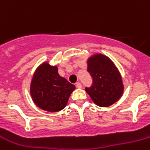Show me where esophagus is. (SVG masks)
<instances>
[{"instance_id":"obj_1","label":"esophagus","mask_w":150,"mask_h":150,"mask_svg":"<svg viewBox=\"0 0 150 150\" xmlns=\"http://www.w3.org/2000/svg\"><path fill=\"white\" fill-rule=\"evenodd\" d=\"M76 87L78 88V89H81V88L82 87L81 83H80V82H77V83H76Z\"/></svg>"}]
</instances>
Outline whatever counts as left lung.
Wrapping results in <instances>:
<instances>
[{"label":"left lung","instance_id":"left-lung-1","mask_svg":"<svg viewBox=\"0 0 150 150\" xmlns=\"http://www.w3.org/2000/svg\"><path fill=\"white\" fill-rule=\"evenodd\" d=\"M86 63L93 83L85 90L97 106L110 107L124 93V86L118 69L109 57L101 53L92 54Z\"/></svg>","mask_w":150,"mask_h":150}]
</instances>
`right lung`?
Here are the masks:
<instances>
[{
    "mask_svg": "<svg viewBox=\"0 0 150 150\" xmlns=\"http://www.w3.org/2000/svg\"><path fill=\"white\" fill-rule=\"evenodd\" d=\"M58 71L57 66L44 61L35 69L30 83V95L35 104L51 112L65 108L75 89V85L61 77Z\"/></svg>",
    "mask_w": 150,
    "mask_h": 150,
    "instance_id": "obj_1",
    "label": "right lung"
}]
</instances>
